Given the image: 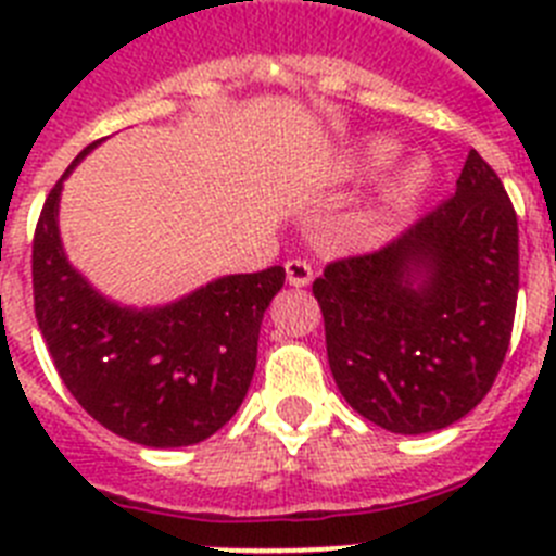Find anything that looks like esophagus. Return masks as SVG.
<instances>
[{"instance_id":"obj_1","label":"esophagus","mask_w":556,"mask_h":556,"mask_svg":"<svg viewBox=\"0 0 556 556\" xmlns=\"http://www.w3.org/2000/svg\"><path fill=\"white\" fill-rule=\"evenodd\" d=\"M287 278L292 287H308V283L314 281V267L306 262V258H289Z\"/></svg>"}]
</instances>
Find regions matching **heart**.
Masks as SVG:
<instances>
[{"label":"heart","instance_id":"heart-1","mask_svg":"<svg viewBox=\"0 0 556 556\" xmlns=\"http://www.w3.org/2000/svg\"><path fill=\"white\" fill-rule=\"evenodd\" d=\"M395 159L397 141L384 139V136L367 141L365 152H362V164L372 172L384 169V166H390ZM426 184H429V166H426L424 161H409V164L401 166V169L384 184V189L378 194V208H381V214H387V217L401 214V211H406L409 205L417 203V198L424 194Z\"/></svg>","mask_w":556,"mask_h":556}]
</instances>
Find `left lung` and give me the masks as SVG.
<instances>
[{
  "label": "left lung",
  "instance_id": "left-lung-1",
  "mask_svg": "<svg viewBox=\"0 0 556 556\" xmlns=\"http://www.w3.org/2000/svg\"><path fill=\"white\" fill-rule=\"evenodd\" d=\"M328 365L348 404L395 434L445 429L498 376L518 303V217L470 150L456 191L384 248L312 283Z\"/></svg>",
  "mask_w": 556,
  "mask_h": 556
}]
</instances>
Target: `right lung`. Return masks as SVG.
Listing matches in <instances>:
<instances>
[{
    "label": "right lung",
    "mask_w": 556,
    "mask_h": 556,
    "mask_svg": "<svg viewBox=\"0 0 556 556\" xmlns=\"http://www.w3.org/2000/svg\"><path fill=\"white\" fill-rule=\"evenodd\" d=\"M63 178L47 194L33 236V306L58 376L113 434L152 448L203 443L248 395L264 312L287 273L269 267L228 275L172 306L119 308L88 287L63 255Z\"/></svg>",
    "instance_id": "add662e5"
}]
</instances>
